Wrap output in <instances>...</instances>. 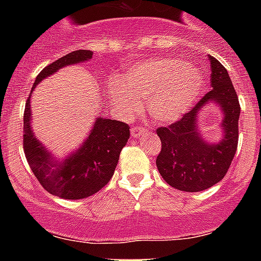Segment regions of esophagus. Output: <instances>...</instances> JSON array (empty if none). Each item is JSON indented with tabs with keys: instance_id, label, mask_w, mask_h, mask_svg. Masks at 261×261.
Returning <instances> with one entry per match:
<instances>
[{
	"instance_id": "esophagus-1",
	"label": "esophagus",
	"mask_w": 261,
	"mask_h": 261,
	"mask_svg": "<svg viewBox=\"0 0 261 261\" xmlns=\"http://www.w3.org/2000/svg\"><path fill=\"white\" fill-rule=\"evenodd\" d=\"M130 133H132L133 137L137 138L142 135H147V133H149V130H147L146 128H142V126H133V128L130 129Z\"/></svg>"
}]
</instances>
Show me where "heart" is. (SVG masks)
I'll return each mask as SVG.
<instances>
[{
	"instance_id": "1",
	"label": "heart",
	"mask_w": 261,
	"mask_h": 261,
	"mask_svg": "<svg viewBox=\"0 0 261 261\" xmlns=\"http://www.w3.org/2000/svg\"><path fill=\"white\" fill-rule=\"evenodd\" d=\"M202 77L193 66L177 59H155L133 66L124 78H115L108 87L117 114L129 117L146 100L147 112L162 123L180 119L197 102Z\"/></svg>"
}]
</instances>
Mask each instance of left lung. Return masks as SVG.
Wrapping results in <instances>:
<instances>
[{
  "label": "left lung",
  "instance_id": "8db88e82",
  "mask_svg": "<svg viewBox=\"0 0 261 261\" xmlns=\"http://www.w3.org/2000/svg\"><path fill=\"white\" fill-rule=\"evenodd\" d=\"M209 61L211 91L180 120L156 129L162 142L156 156L159 174L170 186L184 192H200L222 180L238 147V96L225 66L213 56H209ZM211 102L218 104L224 115V136L214 144L203 140L197 125L198 111Z\"/></svg>",
  "mask_w": 261,
  "mask_h": 261
}]
</instances>
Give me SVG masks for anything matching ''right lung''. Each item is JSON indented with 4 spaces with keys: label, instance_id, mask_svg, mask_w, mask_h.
Returning a JSON list of instances; mask_svg holds the SVG:
<instances>
[{
    "label": "right lung",
    "instance_id": "add662e5",
    "mask_svg": "<svg viewBox=\"0 0 261 261\" xmlns=\"http://www.w3.org/2000/svg\"><path fill=\"white\" fill-rule=\"evenodd\" d=\"M91 57V50L78 49L45 66L36 77L23 115V149L32 172L45 191L66 200L86 199L111 180L120 153L128 142L129 126L123 121L98 117L84 144L59 161L32 132L30 98L43 80L64 66L89 61Z\"/></svg>",
    "mask_w": 261,
    "mask_h": 261
}]
</instances>
